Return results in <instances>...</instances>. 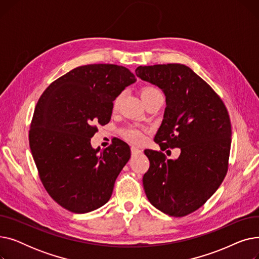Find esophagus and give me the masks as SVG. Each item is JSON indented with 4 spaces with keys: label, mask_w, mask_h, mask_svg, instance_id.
Masks as SVG:
<instances>
[{
    "label": "esophagus",
    "mask_w": 259,
    "mask_h": 259,
    "mask_svg": "<svg viewBox=\"0 0 259 259\" xmlns=\"http://www.w3.org/2000/svg\"><path fill=\"white\" fill-rule=\"evenodd\" d=\"M131 153H132V155L140 154V153H142V150H140V149L137 147H131Z\"/></svg>",
    "instance_id": "esophagus-1"
}]
</instances>
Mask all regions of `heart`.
<instances>
[{
    "mask_svg": "<svg viewBox=\"0 0 259 259\" xmlns=\"http://www.w3.org/2000/svg\"><path fill=\"white\" fill-rule=\"evenodd\" d=\"M142 99L143 101H147V100H150L152 98H155V97H162V93L161 91L155 87V86H146L142 89ZM122 95H124V92H120L116 95V98L114 99L113 101V108H116L118 103L120 102ZM124 137L125 139H127L129 142H132V143H139L143 140V133L140 129L135 128V127H130L128 128L127 130H125L124 132Z\"/></svg>",
    "mask_w": 259,
    "mask_h": 259,
    "instance_id": "1",
    "label": "heart"
}]
</instances>
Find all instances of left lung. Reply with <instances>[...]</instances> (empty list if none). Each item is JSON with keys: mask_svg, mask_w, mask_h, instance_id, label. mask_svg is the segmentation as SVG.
Returning a JSON list of instances; mask_svg holds the SVG:
<instances>
[{"mask_svg": "<svg viewBox=\"0 0 259 259\" xmlns=\"http://www.w3.org/2000/svg\"><path fill=\"white\" fill-rule=\"evenodd\" d=\"M135 73L164 91L167 103L154 138L161 151H144L150 161L143 178L146 195L165 214L186 216L215 193L228 172L232 134L228 110L188 66H140ZM168 147L181 149L178 160L162 153Z\"/></svg>", "mask_w": 259, "mask_h": 259, "instance_id": "left-lung-1", "label": "left lung"}]
</instances>
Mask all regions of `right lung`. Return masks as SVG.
Masks as SVG:
<instances>
[{"mask_svg": "<svg viewBox=\"0 0 259 259\" xmlns=\"http://www.w3.org/2000/svg\"><path fill=\"white\" fill-rule=\"evenodd\" d=\"M137 80L126 67L92 64L74 68L40 95L29 130V146L44 188L73 213H87L110 199L131 152L120 140L93 149L99 125L111 118L116 95Z\"/></svg>", "mask_w": 259, "mask_h": 259, "instance_id": "1", "label": "right lung"}]
</instances>
